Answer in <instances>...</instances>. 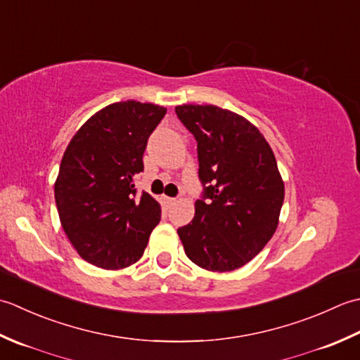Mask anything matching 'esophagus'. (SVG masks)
I'll use <instances>...</instances> for the list:
<instances>
[{
    "instance_id": "obj_1",
    "label": "esophagus",
    "mask_w": 360,
    "mask_h": 360,
    "mask_svg": "<svg viewBox=\"0 0 360 360\" xmlns=\"http://www.w3.org/2000/svg\"><path fill=\"white\" fill-rule=\"evenodd\" d=\"M161 200H163L166 207H171V205L175 202V199H172V197H167V195H161Z\"/></svg>"
}]
</instances>
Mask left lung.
Returning a JSON list of instances; mask_svg holds the SVG:
<instances>
[{"label": "left lung", "instance_id": "left-lung-1", "mask_svg": "<svg viewBox=\"0 0 360 360\" xmlns=\"http://www.w3.org/2000/svg\"><path fill=\"white\" fill-rule=\"evenodd\" d=\"M197 141L202 200L177 230L188 258L210 272H231L272 239L284 181L266 138L250 121L216 105H177Z\"/></svg>", "mask_w": 360, "mask_h": 360}]
</instances>
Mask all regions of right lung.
<instances>
[{
	"label": "right lung",
	"instance_id": "right-lung-1",
	"mask_svg": "<svg viewBox=\"0 0 360 360\" xmlns=\"http://www.w3.org/2000/svg\"><path fill=\"white\" fill-rule=\"evenodd\" d=\"M166 108L138 101L99 110L71 138L54 185L63 231L82 259L118 270L144 253L161 219L160 203L136 195L148 138Z\"/></svg>",
	"mask_w": 360,
	"mask_h": 360
}]
</instances>
